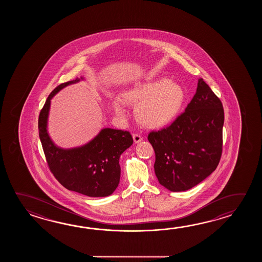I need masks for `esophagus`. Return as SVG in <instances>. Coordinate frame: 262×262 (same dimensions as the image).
<instances>
[{"mask_svg":"<svg viewBox=\"0 0 262 262\" xmlns=\"http://www.w3.org/2000/svg\"><path fill=\"white\" fill-rule=\"evenodd\" d=\"M133 139L135 141V143H139L141 140H142V137L138 133L133 134Z\"/></svg>","mask_w":262,"mask_h":262,"instance_id":"obj_1","label":"esophagus"}]
</instances>
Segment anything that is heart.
<instances>
[{
    "label": "heart",
    "instance_id": "b5f03b06",
    "mask_svg": "<svg viewBox=\"0 0 262 262\" xmlns=\"http://www.w3.org/2000/svg\"><path fill=\"white\" fill-rule=\"evenodd\" d=\"M184 99L182 87L167 78L136 85L123 95L126 104L136 106L135 114L139 123L150 128L169 123L178 113ZM113 107L119 116L126 114L121 101H115Z\"/></svg>",
    "mask_w": 262,
    "mask_h": 262
}]
</instances>
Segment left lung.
<instances>
[{
    "label": "left lung",
    "mask_w": 262,
    "mask_h": 262,
    "mask_svg": "<svg viewBox=\"0 0 262 262\" xmlns=\"http://www.w3.org/2000/svg\"><path fill=\"white\" fill-rule=\"evenodd\" d=\"M223 124L222 102L200 78L185 111L167 127L148 135L159 184L172 192L185 191L213 172L222 156Z\"/></svg>",
    "instance_id": "1"
}]
</instances>
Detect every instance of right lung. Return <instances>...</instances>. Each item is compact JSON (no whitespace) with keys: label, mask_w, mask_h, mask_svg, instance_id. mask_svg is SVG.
Instances as JSON below:
<instances>
[{"label":"right lung","mask_w":262,"mask_h":262,"mask_svg":"<svg viewBox=\"0 0 262 262\" xmlns=\"http://www.w3.org/2000/svg\"><path fill=\"white\" fill-rule=\"evenodd\" d=\"M79 81L78 78L57 86L46 100L38 118L41 144L50 171L67 189L88 196H107L117 188L121 177L120 156L133 144L128 131L105 128L82 147H57L47 131L50 99L60 90Z\"/></svg>","instance_id":"right-lung-1"}]
</instances>
